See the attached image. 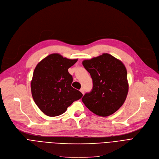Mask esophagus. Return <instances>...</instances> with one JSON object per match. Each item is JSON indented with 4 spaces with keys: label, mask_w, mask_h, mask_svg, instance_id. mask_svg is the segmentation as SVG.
<instances>
[{
    "label": "esophagus",
    "mask_w": 159,
    "mask_h": 159,
    "mask_svg": "<svg viewBox=\"0 0 159 159\" xmlns=\"http://www.w3.org/2000/svg\"><path fill=\"white\" fill-rule=\"evenodd\" d=\"M80 92L82 93V94H84V88H81V89H80Z\"/></svg>",
    "instance_id": "1"
}]
</instances>
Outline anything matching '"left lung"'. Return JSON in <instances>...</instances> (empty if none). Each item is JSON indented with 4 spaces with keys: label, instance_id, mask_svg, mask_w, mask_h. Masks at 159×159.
<instances>
[{
    "label": "left lung",
    "instance_id": "obj_1",
    "mask_svg": "<svg viewBox=\"0 0 159 159\" xmlns=\"http://www.w3.org/2000/svg\"><path fill=\"white\" fill-rule=\"evenodd\" d=\"M82 65L90 73L93 89L82 97L86 107L100 116H108L124 103L129 91L127 71L123 63L107 54L84 60Z\"/></svg>",
    "mask_w": 159,
    "mask_h": 159
}]
</instances>
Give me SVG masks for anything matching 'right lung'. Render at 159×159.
<instances>
[{
	"label": "right lung",
	"mask_w": 159,
	"mask_h": 159,
	"mask_svg": "<svg viewBox=\"0 0 159 159\" xmlns=\"http://www.w3.org/2000/svg\"><path fill=\"white\" fill-rule=\"evenodd\" d=\"M78 59L52 54L36 66L30 83L33 100L39 109L50 117L64 113L82 94L71 86L73 77L68 72Z\"/></svg>",
	"instance_id": "obj_1"
}]
</instances>
